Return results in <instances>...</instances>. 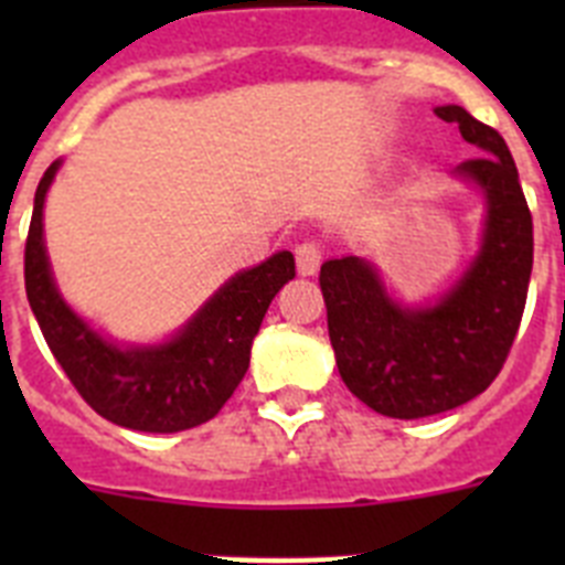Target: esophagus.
<instances>
[{
    "label": "esophagus",
    "mask_w": 565,
    "mask_h": 565,
    "mask_svg": "<svg viewBox=\"0 0 565 565\" xmlns=\"http://www.w3.org/2000/svg\"><path fill=\"white\" fill-rule=\"evenodd\" d=\"M319 266H322V248H319V243H313V239L299 243L297 246V271L302 274V277H313V274L319 271Z\"/></svg>",
    "instance_id": "esophagus-1"
}]
</instances>
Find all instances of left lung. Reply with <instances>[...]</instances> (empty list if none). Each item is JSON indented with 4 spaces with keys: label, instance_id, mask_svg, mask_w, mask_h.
<instances>
[{
    "label": "left lung",
    "instance_id": "left-lung-1",
    "mask_svg": "<svg viewBox=\"0 0 565 565\" xmlns=\"http://www.w3.org/2000/svg\"><path fill=\"white\" fill-rule=\"evenodd\" d=\"M481 149L456 178L483 194L481 248L467 271L427 306H402L362 257L322 263L337 367L348 391L391 418H424L461 407L501 373L515 342L532 274V214L507 141L458 104L436 107Z\"/></svg>",
    "mask_w": 565,
    "mask_h": 565
}]
</instances>
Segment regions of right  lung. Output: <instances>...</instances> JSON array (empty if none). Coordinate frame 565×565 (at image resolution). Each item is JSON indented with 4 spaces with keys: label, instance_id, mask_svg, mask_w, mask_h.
I'll return each mask as SVG.
<instances>
[{
    "label": "right lung",
    "instance_id": "add662e5",
    "mask_svg": "<svg viewBox=\"0 0 565 565\" xmlns=\"http://www.w3.org/2000/svg\"><path fill=\"white\" fill-rule=\"evenodd\" d=\"M58 167L50 163L39 181L24 243V291L56 362L98 416L127 430L181 433L214 418L246 376L271 299L294 279V254L234 274L174 337L118 344L64 302L50 271L42 221Z\"/></svg>",
    "mask_w": 565,
    "mask_h": 565
}]
</instances>
